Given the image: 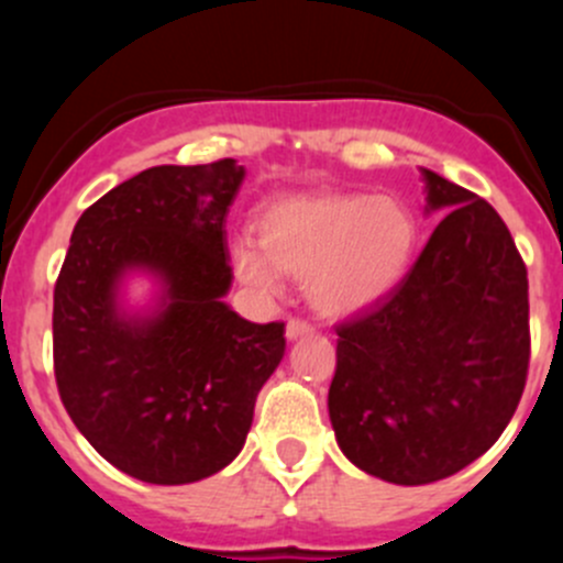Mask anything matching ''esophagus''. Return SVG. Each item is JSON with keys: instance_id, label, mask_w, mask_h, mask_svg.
I'll use <instances>...</instances> for the list:
<instances>
[{"instance_id": "34e87169", "label": "esophagus", "mask_w": 563, "mask_h": 563, "mask_svg": "<svg viewBox=\"0 0 563 563\" xmlns=\"http://www.w3.org/2000/svg\"><path fill=\"white\" fill-rule=\"evenodd\" d=\"M310 332H313V323H308L305 318H288V323H286L288 340H297V338H302V334H310Z\"/></svg>"}]
</instances>
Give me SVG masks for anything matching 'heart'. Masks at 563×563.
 <instances>
[{
  "instance_id": "b5f03b06",
  "label": "heart",
  "mask_w": 563,
  "mask_h": 563,
  "mask_svg": "<svg viewBox=\"0 0 563 563\" xmlns=\"http://www.w3.org/2000/svg\"><path fill=\"white\" fill-rule=\"evenodd\" d=\"M417 242V218L397 198L316 192L272 203L261 242L240 236L231 258L240 280L261 294L280 291L286 272L308 280L310 302L323 316H351L406 277Z\"/></svg>"
}]
</instances>
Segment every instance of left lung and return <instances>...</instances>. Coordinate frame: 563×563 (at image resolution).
Wrapping results in <instances>:
<instances>
[{
  "instance_id": "1",
  "label": "left lung",
  "mask_w": 563,
  "mask_h": 563,
  "mask_svg": "<svg viewBox=\"0 0 563 563\" xmlns=\"http://www.w3.org/2000/svg\"><path fill=\"white\" fill-rule=\"evenodd\" d=\"M450 209L400 283L334 327L329 419L343 455L391 485H428L485 455L523 397L528 275L485 198L422 168Z\"/></svg>"
}]
</instances>
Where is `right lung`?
<instances>
[{
	"label": "right lung",
	"instance_id": "right-lung-1",
	"mask_svg": "<svg viewBox=\"0 0 563 563\" xmlns=\"http://www.w3.org/2000/svg\"><path fill=\"white\" fill-rule=\"evenodd\" d=\"M245 168L155 166L78 218L54 286V376L84 439L124 474L187 485L245 446L255 397L286 354V323H250L231 288L225 214ZM130 268L162 280L155 314L130 317Z\"/></svg>",
	"mask_w": 563,
	"mask_h": 563
}]
</instances>
